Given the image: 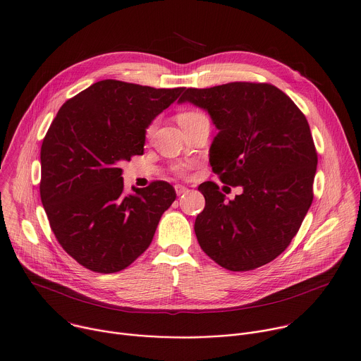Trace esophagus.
<instances>
[{"instance_id": "esophagus-1", "label": "esophagus", "mask_w": 361, "mask_h": 361, "mask_svg": "<svg viewBox=\"0 0 361 361\" xmlns=\"http://www.w3.org/2000/svg\"><path fill=\"white\" fill-rule=\"evenodd\" d=\"M190 190L187 188V187H184V185H181V184H177L176 185V192H177V195H183V194H187Z\"/></svg>"}]
</instances>
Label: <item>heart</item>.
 <instances>
[{
  "label": "heart",
  "mask_w": 361,
  "mask_h": 361,
  "mask_svg": "<svg viewBox=\"0 0 361 361\" xmlns=\"http://www.w3.org/2000/svg\"><path fill=\"white\" fill-rule=\"evenodd\" d=\"M200 116H202V113H198V111H184V113H180L177 118H178V123H180L181 126H184L185 123L191 122V120H194V118H197V117H200ZM153 128H154V125H152V126L147 129V133H152V132H153ZM177 170H178L180 174H184V173H185V169H184V167H177Z\"/></svg>",
  "instance_id": "heart-1"
}]
</instances>
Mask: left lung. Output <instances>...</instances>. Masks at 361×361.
<instances>
[{
    "label": "left lung",
    "instance_id": "left-lung-1",
    "mask_svg": "<svg viewBox=\"0 0 361 361\" xmlns=\"http://www.w3.org/2000/svg\"><path fill=\"white\" fill-rule=\"evenodd\" d=\"M178 103L205 110L218 133L209 163L221 181L243 187L225 200L208 181L195 219L201 250L228 271H251L279 257L313 201L317 154L305 114L268 83L187 89Z\"/></svg>",
    "mask_w": 361,
    "mask_h": 361
}]
</instances>
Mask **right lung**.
Masks as SVG:
<instances>
[{"label": "right lung", "instance_id": "add662e5", "mask_svg": "<svg viewBox=\"0 0 361 361\" xmlns=\"http://www.w3.org/2000/svg\"><path fill=\"white\" fill-rule=\"evenodd\" d=\"M184 90L106 79L59 109L41 147L39 191L58 243L82 267L114 274L152 244L176 191L154 181L125 194L118 166L143 154L147 128Z\"/></svg>", "mask_w": 361, "mask_h": 361}]
</instances>
